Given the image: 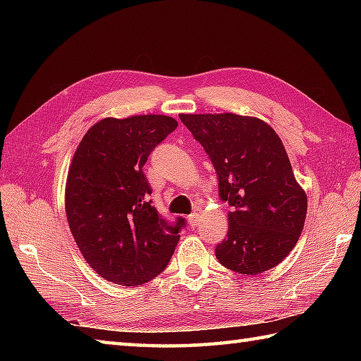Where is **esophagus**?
Wrapping results in <instances>:
<instances>
[{
    "label": "esophagus",
    "mask_w": 361,
    "mask_h": 361,
    "mask_svg": "<svg viewBox=\"0 0 361 361\" xmlns=\"http://www.w3.org/2000/svg\"><path fill=\"white\" fill-rule=\"evenodd\" d=\"M198 221H200V214H198V212L190 214V216H189V225L192 226V228H195L198 225Z\"/></svg>",
    "instance_id": "esophagus-1"
}]
</instances>
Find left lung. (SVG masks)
I'll use <instances>...</instances> for the list:
<instances>
[{"instance_id": "obj_1", "label": "left lung", "mask_w": 361, "mask_h": 361, "mask_svg": "<svg viewBox=\"0 0 361 361\" xmlns=\"http://www.w3.org/2000/svg\"><path fill=\"white\" fill-rule=\"evenodd\" d=\"M217 172L228 202L226 239L219 262L240 274L281 264L302 233L307 195L295 180L281 137L259 118L233 113L180 114Z\"/></svg>"}]
</instances>
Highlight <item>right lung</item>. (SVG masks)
I'll use <instances>...</instances> for the list:
<instances>
[{
	"mask_svg": "<svg viewBox=\"0 0 361 361\" xmlns=\"http://www.w3.org/2000/svg\"><path fill=\"white\" fill-rule=\"evenodd\" d=\"M176 127L163 114L105 118L74 153L65 192L68 225L82 256L109 282L132 287L157 278L180 240L185 219L169 224L159 216L142 171Z\"/></svg>",
	"mask_w": 361,
	"mask_h": 361,
	"instance_id": "1",
	"label": "right lung"
}]
</instances>
